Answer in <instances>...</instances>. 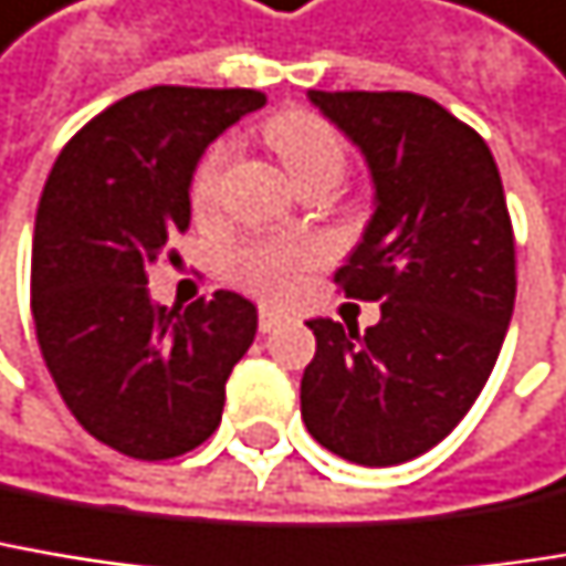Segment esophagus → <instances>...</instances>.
<instances>
[{
  "mask_svg": "<svg viewBox=\"0 0 566 566\" xmlns=\"http://www.w3.org/2000/svg\"><path fill=\"white\" fill-rule=\"evenodd\" d=\"M282 324V311H275V307H262V311H259V331H262V334H272V331H279Z\"/></svg>",
  "mask_w": 566,
  "mask_h": 566,
  "instance_id": "obj_1",
  "label": "esophagus"
}]
</instances>
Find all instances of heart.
Here are the masks:
<instances>
[{
    "mask_svg": "<svg viewBox=\"0 0 566 566\" xmlns=\"http://www.w3.org/2000/svg\"><path fill=\"white\" fill-rule=\"evenodd\" d=\"M265 142L272 145V151L282 158L284 171L301 190L311 187H331L346 175V142L343 135L321 116L304 113V109H287L279 113L265 123ZM230 165V145L220 142L213 145L203 161L197 165L193 175V207L197 210H210L220 178ZM311 262V249L304 245H282V242H255V245H242L232 255V275L245 287L265 294V297H282L284 291L294 282V272L301 265Z\"/></svg>",
    "mask_w": 566,
    "mask_h": 566,
    "instance_id": "1",
    "label": "heart"
}]
</instances>
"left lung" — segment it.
<instances>
[{
    "mask_svg": "<svg viewBox=\"0 0 566 566\" xmlns=\"http://www.w3.org/2000/svg\"><path fill=\"white\" fill-rule=\"evenodd\" d=\"M307 99L366 158L373 217L336 282L382 301L359 334L314 317L317 353L301 379V418L359 467L421 457L473 408L515 307V242L489 145L418 93Z\"/></svg>",
    "mask_w": 566,
    "mask_h": 566,
    "instance_id": "left-lung-1",
    "label": "left lung"
}]
</instances>
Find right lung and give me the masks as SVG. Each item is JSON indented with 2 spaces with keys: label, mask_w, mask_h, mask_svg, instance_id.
<instances>
[{
  "label": "right lung",
  "mask_w": 566,
  "mask_h": 566,
  "mask_svg": "<svg viewBox=\"0 0 566 566\" xmlns=\"http://www.w3.org/2000/svg\"><path fill=\"white\" fill-rule=\"evenodd\" d=\"M265 106L259 90L151 86L64 145L41 190L31 314L51 379L80 424L135 460H171L220 428L227 379L259 331L235 291L161 307L148 269L178 262L200 155Z\"/></svg>",
  "instance_id": "1"
}]
</instances>
